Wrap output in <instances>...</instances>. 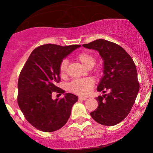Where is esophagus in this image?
I'll list each match as a JSON object with an SVG mask.
<instances>
[{"label":"esophagus","instance_id":"esophagus-1","mask_svg":"<svg viewBox=\"0 0 153 153\" xmlns=\"http://www.w3.org/2000/svg\"><path fill=\"white\" fill-rule=\"evenodd\" d=\"M86 99H87L86 97H82V96H81V97H79V100H83V101H84V100H85Z\"/></svg>","mask_w":153,"mask_h":153}]
</instances>
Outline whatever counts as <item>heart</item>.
<instances>
[{
  "label": "heart",
  "instance_id": "1",
  "mask_svg": "<svg viewBox=\"0 0 153 153\" xmlns=\"http://www.w3.org/2000/svg\"><path fill=\"white\" fill-rule=\"evenodd\" d=\"M76 60H79L83 66L87 68H91L92 67L95 65L96 62V58L93 54L88 51H83L78 54L76 56ZM68 63V61L67 59H63L60 62L59 72L62 77L65 76ZM94 83H95V81L91 78L75 79L69 84V88L74 93L80 94V95H85L89 93L93 88Z\"/></svg>",
  "mask_w": 153,
  "mask_h": 153
}]
</instances>
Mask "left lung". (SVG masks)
<instances>
[{
	"mask_svg": "<svg viewBox=\"0 0 153 153\" xmlns=\"http://www.w3.org/2000/svg\"><path fill=\"white\" fill-rule=\"evenodd\" d=\"M83 46L97 50L104 60V75L97 91L107 93L96 97L98 106L91 116L101 125L118 124L130 112L139 93L134 62L123 47L112 42L100 39Z\"/></svg>",
	"mask_w": 153,
	"mask_h": 153,
	"instance_id": "8db88e82",
	"label": "left lung"
}]
</instances>
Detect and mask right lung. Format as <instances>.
Segmentation results:
<instances>
[{
  "instance_id": "add662e5",
  "label": "right lung",
  "mask_w": 153,
  "mask_h": 153,
  "mask_svg": "<svg viewBox=\"0 0 153 153\" xmlns=\"http://www.w3.org/2000/svg\"><path fill=\"white\" fill-rule=\"evenodd\" d=\"M81 45L66 47L53 44L39 46L32 51L21 71L18 80L17 102L31 125L51 132L64 126L70 118L78 97L65 93L53 100L52 93L65 92L56 84L60 81L59 66L62 59Z\"/></svg>"
}]
</instances>
